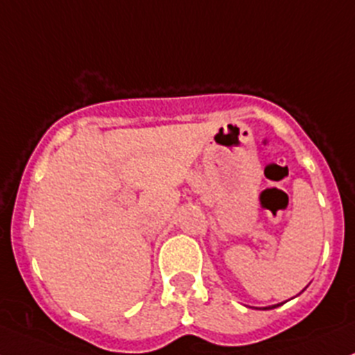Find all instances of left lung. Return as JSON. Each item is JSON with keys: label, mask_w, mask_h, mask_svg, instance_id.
<instances>
[{"label": "left lung", "mask_w": 355, "mask_h": 355, "mask_svg": "<svg viewBox=\"0 0 355 355\" xmlns=\"http://www.w3.org/2000/svg\"><path fill=\"white\" fill-rule=\"evenodd\" d=\"M282 306V304H275V306H270V307H263V309H275V307Z\"/></svg>", "instance_id": "8db88e82"}]
</instances>
